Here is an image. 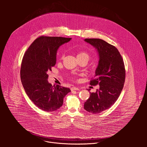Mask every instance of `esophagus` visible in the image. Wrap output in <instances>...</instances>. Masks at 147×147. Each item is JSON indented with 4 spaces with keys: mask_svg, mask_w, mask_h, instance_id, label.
Listing matches in <instances>:
<instances>
[{
    "mask_svg": "<svg viewBox=\"0 0 147 147\" xmlns=\"http://www.w3.org/2000/svg\"><path fill=\"white\" fill-rule=\"evenodd\" d=\"M71 91H73V90H79V88H77V87H72L71 88Z\"/></svg>",
    "mask_w": 147,
    "mask_h": 147,
    "instance_id": "1",
    "label": "esophagus"
}]
</instances>
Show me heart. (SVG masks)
<instances>
[{"label":"heart","instance_id":"heart-1","mask_svg":"<svg viewBox=\"0 0 147 147\" xmlns=\"http://www.w3.org/2000/svg\"><path fill=\"white\" fill-rule=\"evenodd\" d=\"M77 58H84L85 59L88 61H89V55L85 53V52H80V53H79L78 54H77Z\"/></svg>","mask_w":147,"mask_h":147}]
</instances>
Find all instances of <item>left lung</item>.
<instances>
[{"mask_svg": "<svg viewBox=\"0 0 147 147\" xmlns=\"http://www.w3.org/2000/svg\"><path fill=\"white\" fill-rule=\"evenodd\" d=\"M84 41L98 53L99 61L95 78L90 84L100 85L96 92H90L89 98L84 103V109L98 114L109 109L118 98L125 84V68L122 57L115 46L98 38H86Z\"/></svg>", "mask_w": 147, "mask_h": 147, "instance_id": "8db88e82", "label": "left lung"}]
</instances>
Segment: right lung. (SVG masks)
I'll return each mask as SVG.
<instances>
[{
	"label": "right lung",
	"mask_w": 147,
	"mask_h": 147,
	"mask_svg": "<svg viewBox=\"0 0 147 147\" xmlns=\"http://www.w3.org/2000/svg\"><path fill=\"white\" fill-rule=\"evenodd\" d=\"M71 38L41 36L37 38L25 52L21 63L20 77L24 90L30 100L39 109L53 112L59 109L63 98L71 92L59 85L52 86L47 72L57 61L59 47Z\"/></svg>",
	"instance_id": "add662e5"
}]
</instances>
